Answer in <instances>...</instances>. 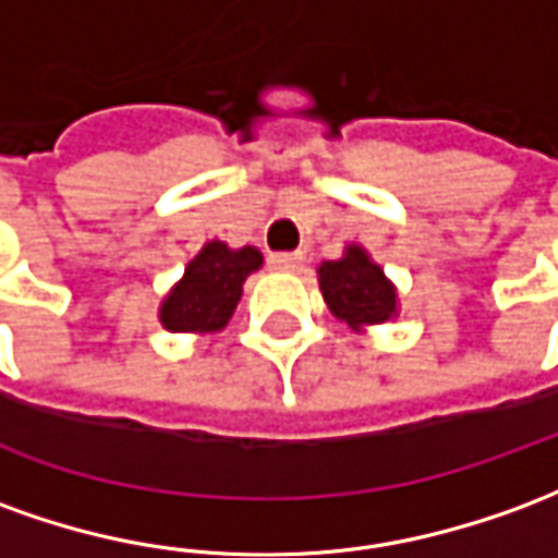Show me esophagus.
<instances>
[{
	"instance_id": "34e87169",
	"label": "esophagus",
	"mask_w": 558,
	"mask_h": 558,
	"mask_svg": "<svg viewBox=\"0 0 558 558\" xmlns=\"http://www.w3.org/2000/svg\"><path fill=\"white\" fill-rule=\"evenodd\" d=\"M268 266L275 268V271H295V268L302 266V253H271Z\"/></svg>"
}]
</instances>
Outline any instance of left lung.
I'll return each mask as SVG.
<instances>
[{"label": "left lung", "instance_id": "1", "mask_svg": "<svg viewBox=\"0 0 558 558\" xmlns=\"http://www.w3.org/2000/svg\"><path fill=\"white\" fill-rule=\"evenodd\" d=\"M319 292L335 317L344 319L353 332L399 317V290L384 275L362 244H347L341 259H326L317 266Z\"/></svg>", "mask_w": 558, "mask_h": 558}]
</instances>
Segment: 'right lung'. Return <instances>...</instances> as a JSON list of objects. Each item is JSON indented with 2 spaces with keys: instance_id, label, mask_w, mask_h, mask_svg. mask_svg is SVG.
Returning a JSON list of instances; mask_svg holds the SVG:
<instances>
[{
  "instance_id": "obj_1",
  "label": "right lung",
  "mask_w": 558,
  "mask_h": 558,
  "mask_svg": "<svg viewBox=\"0 0 558 558\" xmlns=\"http://www.w3.org/2000/svg\"><path fill=\"white\" fill-rule=\"evenodd\" d=\"M263 268V253L253 244L229 247L226 241H205L159 302V323L169 332L217 335L229 326L241 302L244 280Z\"/></svg>"
}]
</instances>
